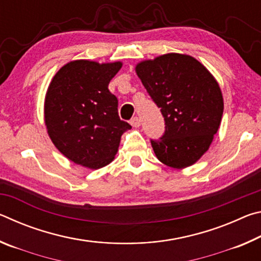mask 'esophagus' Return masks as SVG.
Masks as SVG:
<instances>
[{"label":"esophagus","mask_w":261,"mask_h":261,"mask_svg":"<svg viewBox=\"0 0 261 261\" xmlns=\"http://www.w3.org/2000/svg\"><path fill=\"white\" fill-rule=\"evenodd\" d=\"M130 124L134 126V127H139V125H140V120L137 116H135V117H132L131 118V121H130Z\"/></svg>","instance_id":"esophagus-1"}]
</instances>
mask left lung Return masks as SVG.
<instances>
[{"label":"left lung","mask_w":261,"mask_h":261,"mask_svg":"<svg viewBox=\"0 0 261 261\" xmlns=\"http://www.w3.org/2000/svg\"><path fill=\"white\" fill-rule=\"evenodd\" d=\"M136 72L165 118V134L151 139L156 158L182 169L213 141L223 114L220 86L192 56L170 53L137 64Z\"/></svg>","instance_id":"obj_1"}]
</instances>
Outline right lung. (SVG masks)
<instances>
[{
  "label": "right lung",
  "mask_w": 261,
  "mask_h": 261,
  "mask_svg": "<svg viewBox=\"0 0 261 261\" xmlns=\"http://www.w3.org/2000/svg\"><path fill=\"white\" fill-rule=\"evenodd\" d=\"M121 62L78 60L62 67L45 99V123L53 144L69 160L99 169L114 160L123 132L118 100L108 90Z\"/></svg>",
  "instance_id": "right-lung-1"
}]
</instances>
